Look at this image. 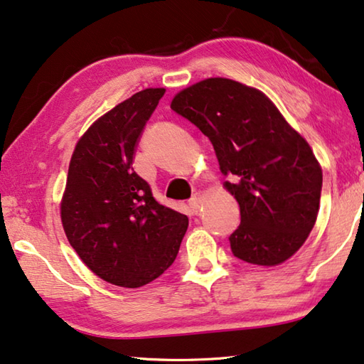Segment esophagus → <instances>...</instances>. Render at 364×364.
Listing matches in <instances>:
<instances>
[{"label":"esophagus","mask_w":364,"mask_h":364,"mask_svg":"<svg viewBox=\"0 0 364 364\" xmlns=\"http://www.w3.org/2000/svg\"><path fill=\"white\" fill-rule=\"evenodd\" d=\"M200 199H202V193H196L193 197H191V200H189V207H191V210H193L194 213H197V210H199V207H200Z\"/></svg>","instance_id":"obj_1"}]
</instances>
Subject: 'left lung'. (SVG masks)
<instances>
[{
    "mask_svg": "<svg viewBox=\"0 0 364 364\" xmlns=\"http://www.w3.org/2000/svg\"><path fill=\"white\" fill-rule=\"evenodd\" d=\"M171 109L210 139L226 189L241 208L232 255L263 267L292 257L315 226L323 171L311 147L262 91L207 78L178 93Z\"/></svg>",
    "mask_w": 364,
    "mask_h": 364,
    "instance_id": "obj_1",
    "label": "left lung"
}]
</instances>
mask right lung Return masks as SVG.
Here are the masks:
<instances>
[{"label":"right lung","mask_w":364,"mask_h":364,"mask_svg":"<svg viewBox=\"0 0 364 364\" xmlns=\"http://www.w3.org/2000/svg\"><path fill=\"white\" fill-rule=\"evenodd\" d=\"M164 88L120 102L88 128L73 151L60 218L65 236L95 274L141 287L175 262L188 217L165 207L133 170V154Z\"/></svg>","instance_id":"1"}]
</instances>
